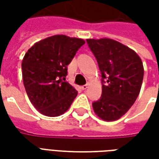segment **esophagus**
<instances>
[{"label": "esophagus", "mask_w": 159, "mask_h": 159, "mask_svg": "<svg viewBox=\"0 0 159 159\" xmlns=\"http://www.w3.org/2000/svg\"><path fill=\"white\" fill-rule=\"evenodd\" d=\"M88 87H89V83H87V84H85V85H83V86H82V89L83 90L87 89H88Z\"/></svg>", "instance_id": "esophagus-1"}]
</instances>
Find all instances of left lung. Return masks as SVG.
I'll list each match as a JSON object with an SVG mask.
<instances>
[{"label": "left lung", "mask_w": 159, "mask_h": 159, "mask_svg": "<svg viewBox=\"0 0 159 159\" xmlns=\"http://www.w3.org/2000/svg\"><path fill=\"white\" fill-rule=\"evenodd\" d=\"M87 43L96 58L102 77V95L92 104L93 111L105 121L119 119L140 93L142 61L134 50L112 39H88Z\"/></svg>", "instance_id": "1"}]
</instances>
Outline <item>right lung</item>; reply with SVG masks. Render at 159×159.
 Returning a JSON list of instances; mask_svg holds the SVG:
<instances>
[{
  "label": "right lung",
  "mask_w": 159,
  "mask_h": 159,
  "mask_svg": "<svg viewBox=\"0 0 159 159\" xmlns=\"http://www.w3.org/2000/svg\"><path fill=\"white\" fill-rule=\"evenodd\" d=\"M84 43L83 39L56 35L35 43L25 53L24 85L30 102L43 115L65 113L77 95L66 77L67 66Z\"/></svg>",
  "instance_id": "right-lung-1"
}]
</instances>
